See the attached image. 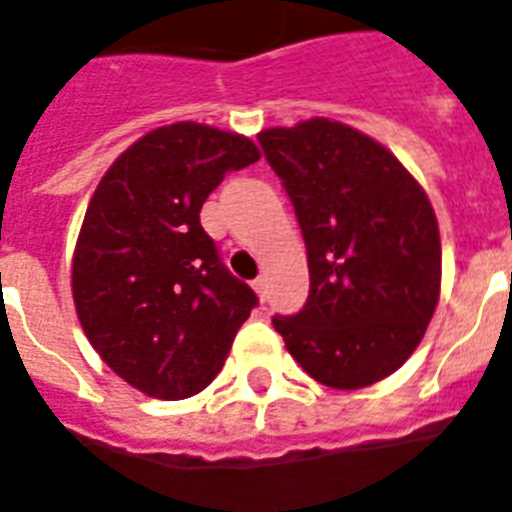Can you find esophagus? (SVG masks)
Wrapping results in <instances>:
<instances>
[{
    "label": "esophagus",
    "mask_w": 512,
    "mask_h": 512,
    "mask_svg": "<svg viewBox=\"0 0 512 512\" xmlns=\"http://www.w3.org/2000/svg\"><path fill=\"white\" fill-rule=\"evenodd\" d=\"M252 286H255V291L260 294V299H265V294H268V278L257 276L255 281H252Z\"/></svg>",
    "instance_id": "esophagus-1"
}]
</instances>
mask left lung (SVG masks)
I'll return each instance as SVG.
<instances>
[{
    "label": "left lung",
    "instance_id": "left-lung-1",
    "mask_svg": "<svg viewBox=\"0 0 512 512\" xmlns=\"http://www.w3.org/2000/svg\"><path fill=\"white\" fill-rule=\"evenodd\" d=\"M307 244L309 296L273 328L338 390L393 375L440 299V231L414 176L372 137L315 117L257 135Z\"/></svg>",
    "mask_w": 512,
    "mask_h": 512
}]
</instances>
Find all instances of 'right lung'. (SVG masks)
Returning a JSON list of instances; mask_svg holds the SVG:
<instances>
[{
	"mask_svg": "<svg viewBox=\"0 0 512 512\" xmlns=\"http://www.w3.org/2000/svg\"><path fill=\"white\" fill-rule=\"evenodd\" d=\"M260 158L252 140L176 122L127 148L85 210L72 296L103 362L145 395L208 388L257 294L231 276L200 210L229 171Z\"/></svg>",
	"mask_w": 512,
	"mask_h": 512,
	"instance_id": "add662e5",
	"label": "right lung"
}]
</instances>
